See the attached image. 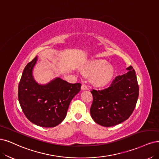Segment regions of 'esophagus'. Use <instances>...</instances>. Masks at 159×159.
I'll return each mask as SVG.
<instances>
[{"label":"esophagus","mask_w":159,"mask_h":159,"mask_svg":"<svg viewBox=\"0 0 159 159\" xmlns=\"http://www.w3.org/2000/svg\"><path fill=\"white\" fill-rule=\"evenodd\" d=\"M87 89H88V87L86 84H82V86H81V90H86Z\"/></svg>","instance_id":"34e87169"}]
</instances>
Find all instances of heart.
Instances as JSON below:
<instances>
[{"instance_id":"1","label":"heart","mask_w":159,"mask_h":159,"mask_svg":"<svg viewBox=\"0 0 159 159\" xmlns=\"http://www.w3.org/2000/svg\"><path fill=\"white\" fill-rule=\"evenodd\" d=\"M84 73L92 76V84L97 86L106 84L113 75V69L109 65L105 66L104 61H94L84 69Z\"/></svg>"}]
</instances>
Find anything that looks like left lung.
I'll list each match as a JSON object with an SVG mask.
<instances>
[{"label": "left lung", "mask_w": 159, "mask_h": 159, "mask_svg": "<svg viewBox=\"0 0 159 159\" xmlns=\"http://www.w3.org/2000/svg\"><path fill=\"white\" fill-rule=\"evenodd\" d=\"M127 69V73L116 76L109 87L90 91L93 96L90 114L98 124L115 126L132 114L139 96V86L132 66Z\"/></svg>", "instance_id": "left-lung-1"}]
</instances>
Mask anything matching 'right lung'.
<instances>
[{
	"label": "right lung",
	"instance_id": "right-lung-1",
	"mask_svg": "<svg viewBox=\"0 0 159 159\" xmlns=\"http://www.w3.org/2000/svg\"><path fill=\"white\" fill-rule=\"evenodd\" d=\"M37 59L36 56L23 70L18 85V100L29 121L41 127H54L66 118L69 104L80 90L81 84L60 78L44 86L38 84L32 76Z\"/></svg>",
	"mask_w": 159,
	"mask_h": 159
}]
</instances>
